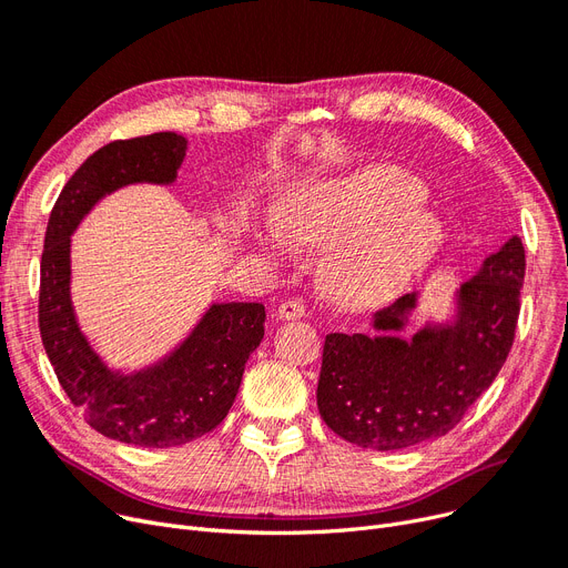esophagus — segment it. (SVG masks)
<instances>
[{"mask_svg": "<svg viewBox=\"0 0 568 568\" xmlns=\"http://www.w3.org/2000/svg\"><path fill=\"white\" fill-rule=\"evenodd\" d=\"M305 314H307V310H305V305L301 301H286L277 310V316L282 321H295V318H303Z\"/></svg>", "mask_w": 568, "mask_h": 568, "instance_id": "34e87169", "label": "esophagus"}]
</instances>
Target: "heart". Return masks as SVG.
I'll return each instance as SVG.
<instances>
[{"label":"heart","instance_id":"b5f03b06","mask_svg":"<svg viewBox=\"0 0 568 568\" xmlns=\"http://www.w3.org/2000/svg\"><path fill=\"white\" fill-rule=\"evenodd\" d=\"M423 199V182L399 169L321 178L282 199L277 226L301 245L335 242L323 282L344 303H374L397 293L442 245V222ZM267 242L282 237L270 231Z\"/></svg>","mask_w":568,"mask_h":568}]
</instances>
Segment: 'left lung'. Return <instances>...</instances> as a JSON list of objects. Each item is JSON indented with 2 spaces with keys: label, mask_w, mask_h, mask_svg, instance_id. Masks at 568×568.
Wrapping results in <instances>:
<instances>
[{
  "label": "left lung",
  "mask_w": 568,
  "mask_h": 568,
  "mask_svg": "<svg viewBox=\"0 0 568 568\" xmlns=\"http://www.w3.org/2000/svg\"><path fill=\"white\" fill-rule=\"evenodd\" d=\"M525 247L518 235L453 291L446 318L409 335L420 291L372 314V333H331L316 404L348 444L402 450L439 439L490 388L516 335Z\"/></svg>",
  "instance_id": "obj_1"
}]
</instances>
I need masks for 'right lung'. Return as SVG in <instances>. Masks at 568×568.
<instances>
[{
	"mask_svg": "<svg viewBox=\"0 0 568 568\" xmlns=\"http://www.w3.org/2000/svg\"><path fill=\"white\" fill-rule=\"evenodd\" d=\"M186 139L173 131L113 141L80 166L50 212L41 256L39 328L69 399L103 437L171 448L217 427L263 339L261 303H212L169 356L133 372L113 369L83 333L71 301V235L94 205L129 184H173Z\"/></svg>",
	"mask_w": 568,
	"mask_h": 568,
	"instance_id": "right-lung-1",
	"label": "right lung"
}]
</instances>
